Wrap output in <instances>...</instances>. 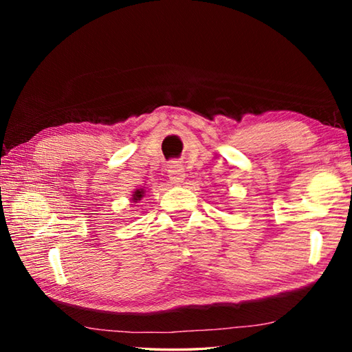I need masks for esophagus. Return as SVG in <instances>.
<instances>
[{
	"instance_id": "esophagus-1",
	"label": "esophagus",
	"mask_w": 352,
	"mask_h": 352,
	"mask_svg": "<svg viewBox=\"0 0 352 352\" xmlns=\"http://www.w3.org/2000/svg\"><path fill=\"white\" fill-rule=\"evenodd\" d=\"M184 180V169L180 163L174 162L169 166V182L172 184H182Z\"/></svg>"
}]
</instances>
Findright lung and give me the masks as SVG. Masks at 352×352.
I'll return each mask as SVG.
<instances>
[{"label":"right lung","mask_w":352,"mask_h":352,"mask_svg":"<svg viewBox=\"0 0 352 352\" xmlns=\"http://www.w3.org/2000/svg\"><path fill=\"white\" fill-rule=\"evenodd\" d=\"M142 194H144V190H142V189H136L135 194H133V200H141Z\"/></svg>","instance_id":"1"}]
</instances>
